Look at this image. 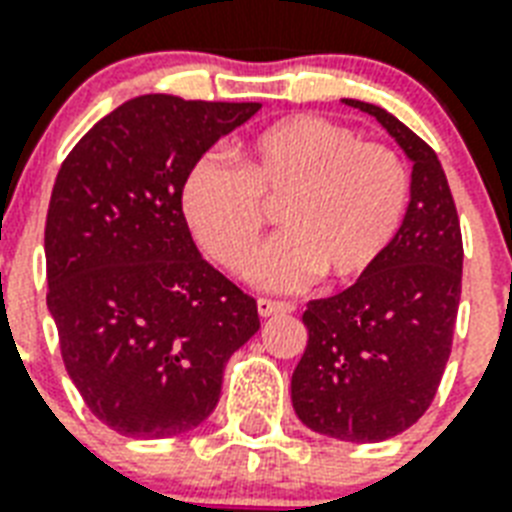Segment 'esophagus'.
I'll return each mask as SVG.
<instances>
[{"instance_id":"1","label":"esophagus","mask_w":512,"mask_h":512,"mask_svg":"<svg viewBox=\"0 0 512 512\" xmlns=\"http://www.w3.org/2000/svg\"><path fill=\"white\" fill-rule=\"evenodd\" d=\"M257 311H260V317H276V314H292L295 306L292 303H282V300L260 298L257 300Z\"/></svg>"}]
</instances>
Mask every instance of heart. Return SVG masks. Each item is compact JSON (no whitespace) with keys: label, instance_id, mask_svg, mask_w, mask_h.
I'll return each instance as SVG.
<instances>
[{"label":"heart","instance_id":"obj_1","mask_svg":"<svg viewBox=\"0 0 512 512\" xmlns=\"http://www.w3.org/2000/svg\"><path fill=\"white\" fill-rule=\"evenodd\" d=\"M411 195L395 150L362 142L351 128L317 115H292L244 139L236 169L201 158L182 187V212L214 263L244 276L279 206V233L260 252L257 284L298 290L319 273L335 284L376 268L403 225Z\"/></svg>","mask_w":512,"mask_h":512}]
</instances>
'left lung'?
<instances>
[{"label": "left lung", "instance_id": "obj_1", "mask_svg": "<svg viewBox=\"0 0 512 512\" xmlns=\"http://www.w3.org/2000/svg\"><path fill=\"white\" fill-rule=\"evenodd\" d=\"M343 104L376 117L411 158V204L373 271L306 306L292 408L319 435L378 443L416 424L435 400L462 295V228L435 150L386 109Z\"/></svg>", "mask_w": 512, "mask_h": 512}]
</instances>
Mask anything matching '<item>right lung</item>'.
<instances>
[{
    "instance_id": "1",
    "label": "right lung",
    "mask_w": 512,
    "mask_h": 512,
    "mask_svg": "<svg viewBox=\"0 0 512 512\" xmlns=\"http://www.w3.org/2000/svg\"><path fill=\"white\" fill-rule=\"evenodd\" d=\"M257 101L147 93L101 117L58 169L45 222L48 308L66 373L126 438H171L220 400L230 354L260 330L255 298L195 247L182 187Z\"/></svg>"
}]
</instances>
